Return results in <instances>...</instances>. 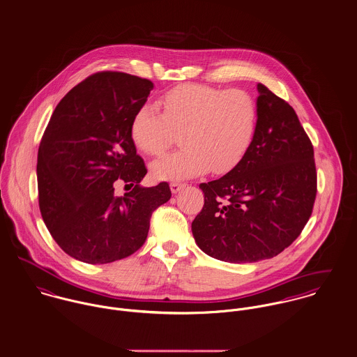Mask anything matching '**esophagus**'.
Wrapping results in <instances>:
<instances>
[{
	"mask_svg": "<svg viewBox=\"0 0 357 357\" xmlns=\"http://www.w3.org/2000/svg\"><path fill=\"white\" fill-rule=\"evenodd\" d=\"M184 187H185V184H183V183H172V184H170V190H172L173 194H177V192L181 191Z\"/></svg>",
	"mask_w": 357,
	"mask_h": 357,
	"instance_id": "1",
	"label": "esophagus"
}]
</instances>
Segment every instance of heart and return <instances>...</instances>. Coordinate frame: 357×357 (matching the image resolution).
<instances>
[{
  "label": "heart",
  "instance_id": "b5f03b06",
  "mask_svg": "<svg viewBox=\"0 0 357 357\" xmlns=\"http://www.w3.org/2000/svg\"><path fill=\"white\" fill-rule=\"evenodd\" d=\"M162 108L146 102L130 121L133 144L150 156L162 155L181 133L184 149L151 165L155 180H183L207 170L225 174L255 143L259 109L246 91L180 85L165 93Z\"/></svg>",
  "mask_w": 357,
  "mask_h": 357
}]
</instances>
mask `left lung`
I'll return each mask as SVG.
<instances>
[{
  "mask_svg": "<svg viewBox=\"0 0 357 357\" xmlns=\"http://www.w3.org/2000/svg\"><path fill=\"white\" fill-rule=\"evenodd\" d=\"M255 143L218 180L202 183L204 204L192 234L204 253L227 262H255L289 248L303 232L317 192L313 146L294 108L257 85Z\"/></svg>",
  "mask_w": 357,
  "mask_h": 357,
  "instance_id": "8db88e82",
  "label": "left lung"
}]
</instances>
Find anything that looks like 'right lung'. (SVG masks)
Segmentation results:
<instances>
[{
  "label": "right lung",
  "mask_w": 357,
  "mask_h": 357,
  "mask_svg": "<svg viewBox=\"0 0 357 357\" xmlns=\"http://www.w3.org/2000/svg\"><path fill=\"white\" fill-rule=\"evenodd\" d=\"M153 88L150 79L100 71L56 105L38 149V204L60 249L86 264H108L146 242L153 211L172 191L143 188L147 174L130 137V121ZM116 179L134 188L113 194Z\"/></svg>",
  "instance_id": "1"
}]
</instances>
